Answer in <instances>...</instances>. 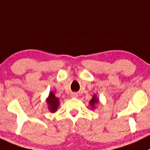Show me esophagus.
<instances>
[{
    "label": "esophagus",
    "mask_w": 150,
    "mask_h": 150,
    "mask_svg": "<svg viewBox=\"0 0 150 150\" xmlns=\"http://www.w3.org/2000/svg\"><path fill=\"white\" fill-rule=\"evenodd\" d=\"M71 97H78V94H77V93H72V94H71Z\"/></svg>",
    "instance_id": "esophagus-1"
}]
</instances>
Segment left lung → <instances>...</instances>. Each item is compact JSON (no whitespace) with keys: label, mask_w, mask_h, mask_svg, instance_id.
<instances>
[{"label":"left lung","mask_w":150,"mask_h":150,"mask_svg":"<svg viewBox=\"0 0 150 150\" xmlns=\"http://www.w3.org/2000/svg\"><path fill=\"white\" fill-rule=\"evenodd\" d=\"M98 102H99V98H97V95H96V94H94V95L92 97V99L90 100L89 105L91 106V107H92V108H94L95 104H97Z\"/></svg>","instance_id":"obj_1"}]
</instances>
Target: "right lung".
Segmentation results:
<instances>
[{"label":"right lung","mask_w":150,"mask_h":150,"mask_svg":"<svg viewBox=\"0 0 150 150\" xmlns=\"http://www.w3.org/2000/svg\"><path fill=\"white\" fill-rule=\"evenodd\" d=\"M46 102L48 104V109L50 111L54 113L57 110L58 107L59 105V100L55 96L53 91H50L48 97L46 99Z\"/></svg>","instance_id":"add662e5"}]
</instances>
